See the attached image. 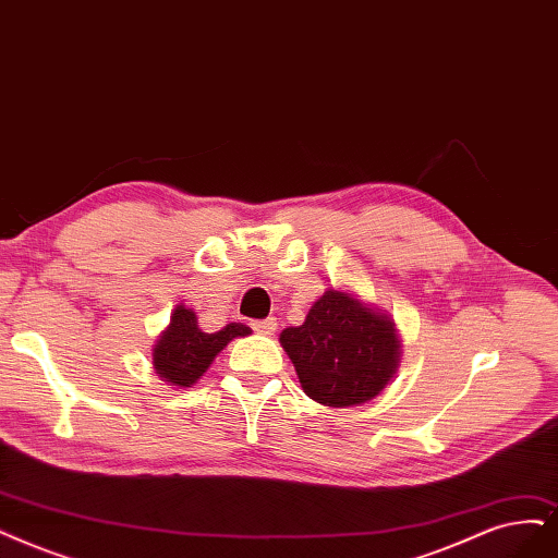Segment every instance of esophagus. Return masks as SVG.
I'll list each match as a JSON object with an SVG mask.
<instances>
[{
	"label": "esophagus",
	"mask_w": 558,
	"mask_h": 558,
	"mask_svg": "<svg viewBox=\"0 0 558 558\" xmlns=\"http://www.w3.org/2000/svg\"><path fill=\"white\" fill-rule=\"evenodd\" d=\"M253 331L262 333V336H274L276 328H278V322L274 317H266V319H259V322H253Z\"/></svg>",
	"instance_id": "esophagus-1"
}]
</instances>
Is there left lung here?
<instances>
[{"label": "left lung", "mask_w": 558, "mask_h": 558, "mask_svg": "<svg viewBox=\"0 0 558 558\" xmlns=\"http://www.w3.org/2000/svg\"><path fill=\"white\" fill-rule=\"evenodd\" d=\"M280 342L307 398L326 407L379 396L400 354L393 322L336 290L324 292L301 326L284 328Z\"/></svg>", "instance_id": "1"}]
</instances>
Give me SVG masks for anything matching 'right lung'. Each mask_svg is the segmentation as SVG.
I'll list each match as a JSON object with an SVG mask.
<instances>
[{
  "label": "right lung",
  "instance_id": "obj_1",
  "mask_svg": "<svg viewBox=\"0 0 558 558\" xmlns=\"http://www.w3.org/2000/svg\"><path fill=\"white\" fill-rule=\"evenodd\" d=\"M247 333L251 328L243 324H227L216 333H204L197 326L195 313L179 305L168 331L160 336L154 349L156 373L174 386H191L206 373V367L227 342Z\"/></svg>",
  "mask_w": 558,
  "mask_h": 558
}]
</instances>
